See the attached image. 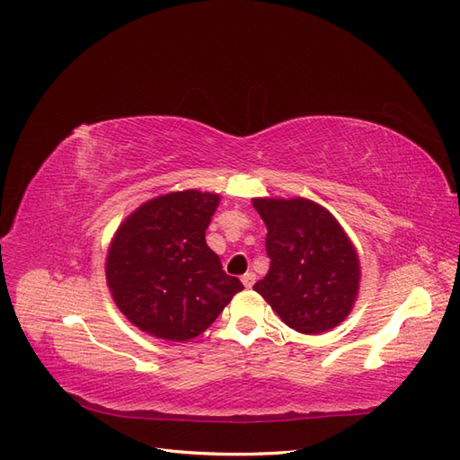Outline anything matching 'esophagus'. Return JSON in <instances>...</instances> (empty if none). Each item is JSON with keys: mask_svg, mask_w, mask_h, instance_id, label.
I'll return each instance as SVG.
<instances>
[{"mask_svg": "<svg viewBox=\"0 0 460 460\" xmlns=\"http://www.w3.org/2000/svg\"><path fill=\"white\" fill-rule=\"evenodd\" d=\"M242 282H243L245 288H252V286L255 284V274H253V272H245V274L242 276Z\"/></svg>", "mask_w": 460, "mask_h": 460, "instance_id": "34e87169", "label": "esophagus"}]
</instances>
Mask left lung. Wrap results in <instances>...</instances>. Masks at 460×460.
Wrapping results in <instances>:
<instances>
[{
    "label": "left lung",
    "instance_id": "left-lung-1",
    "mask_svg": "<svg viewBox=\"0 0 460 460\" xmlns=\"http://www.w3.org/2000/svg\"><path fill=\"white\" fill-rule=\"evenodd\" d=\"M267 225L269 274L253 289L296 332L324 333L353 311L358 253L326 207L305 198H255Z\"/></svg>",
    "mask_w": 460,
    "mask_h": 460
}]
</instances>
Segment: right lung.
I'll return each mask as SVG.
<instances>
[{"label": "right lung", "instance_id": "obj_1", "mask_svg": "<svg viewBox=\"0 0 460 460\" xmlns=\"http://www.w3.org/2000/svg\"><path fill=\"white\" fill-rule=\"evenodd\" d=\"M218 193L184 190L130 213L111 240L105 276L119 311L149 336L190 341L243 289L205 242Z\"/></svg>", "mask_w": 460, "mask_h": 460}]
</instances>
